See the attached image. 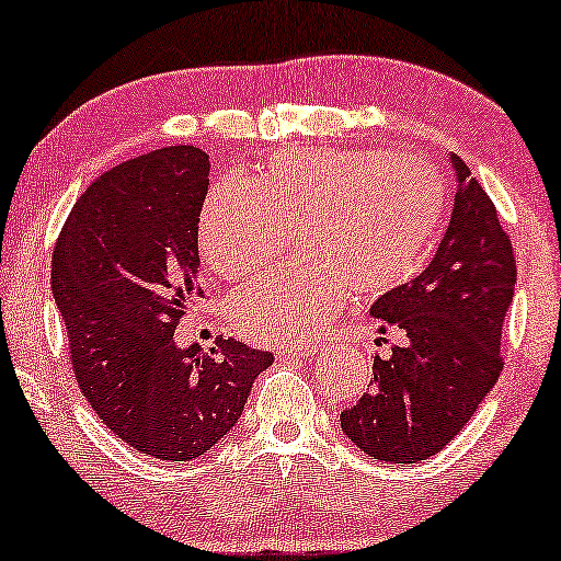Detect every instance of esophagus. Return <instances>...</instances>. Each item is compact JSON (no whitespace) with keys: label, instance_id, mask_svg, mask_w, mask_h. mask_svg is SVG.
I'll list each match as a JSON object with an SVG mask.
<instances>
[{"label":"esophagus","instance_id":"1","mask_svg":"<svg viewBox=\"0 0 561 561\" xmlns=\"http://www.w3.org/2000/svg\"><path fill=\"white\" fill-rule=\"evenodd\" d=\"M318 351V346H310V343H306V346H290V348H280L278 351V358H308L313 356V353Z\"/></svg>","mask_w":561,"mask_h":561}]
</instances>
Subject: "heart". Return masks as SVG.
I'll list each match as a JSON object with an SVG mask.
<instances>
[{
  "mask_svg": "<svg viewBox=\"0 0 561 561\" xmlns=\"http://www.w3.org/2000/svg\"><path fill=\"white\" fill-rule=\"evenodd\" d=\"M444 180L428 162L383 150L275 154L251 185L220 180L197 220L203 261L243 278L286 251L300 257L238 288L230 323L255 343L304 341L353 298L401 286L424 261L444 218Z\"/></svg>",
  "mask_w": 561,
  "mask_h": 561,
  "instance_id": "heart-1",
  "label": "heart"
}]
</instances>
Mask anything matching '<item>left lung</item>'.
Returning a JSON list of instances; mask_svg holds the SVG:
<instances>
[{
    "label": "left lung",
    "mask_w": 561,
    "mask_h": 561,
    "mask_svg": "<svg viewBox=\"0 0 561 561\" xmlns=\"http://www.w3.org/2000/svg\"><path fill=\"white\" fill-rule=\"evenodd\" d=\"M456 195L428 268L370 306L403 346L374 358V383L341 428L378 461L416 463L454 442L502 374V329L514 300L516 261L494 203L451 154Z\"/></svg>",
    "instance_id": "1"
}]
</instances>
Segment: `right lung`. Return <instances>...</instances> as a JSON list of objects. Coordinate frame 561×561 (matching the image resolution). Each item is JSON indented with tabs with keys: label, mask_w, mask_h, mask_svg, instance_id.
Instances as JSON below:
<instances>
[{
	"label": "right lung",
	"mask_w": 561,
	"mask_h": 561,
	"mask_svg": "<svg viewBox=\"0 0 561 561\" xmlns=\"http://www.w3.org/2000/svg\"><path fill=\"white\" fill-rule=\"evenodd\" d=\"M208 175V152L193 145L119 162L75 203L51 257L77 383L112 434L162 461L210 451L273 364L236 339L220 335L210 351L172 339L203 296Z\"/></svg>",
	"instance_id": "1"
}]
</instances>
